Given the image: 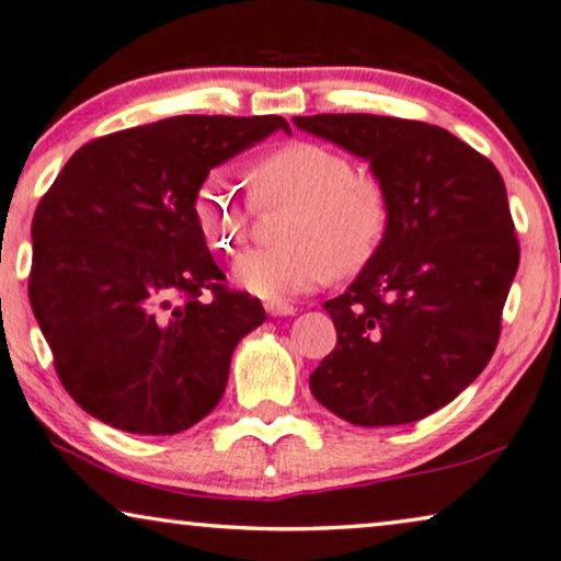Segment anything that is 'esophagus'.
<instances>
[{
	"label": "esophagus",
	"mask_w": 561,
	"mask_h": 561,
	"mask_svg": "<svg viewBox=\"0 0 561 561\" xmlns=\"http://www.w3.org/2000/svg\"><path fill=\"white\" fill-rule=\"evenodd\" d=\"M264 308L272 318H285V316H295L297 312L295 305L285 302V300H268V302H264Z\"/></svg>",
	"instance_id": "esophagus-1"
}]
</instances>
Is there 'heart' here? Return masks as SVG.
I'll return each instance as SVG.
<instances>
[{"mask_svg":"<svg viewBox=\"0 0 561 561\" xmlns=\"http://www.w3.org/2000/svg\"><path fill=\"white\" fill-rule=\"evenodd\" d=\"M251 199L233 184L207 176L192 199L194 222L213 251L233 256L251 236L253 205H289L276 226L282 243L243 253L236 282L249 293L282 300L339 276L362 272L390 230V194L375 171L354 169L339 148L295 140L249 167Z\"/></svg>","mask_w":561,"mask_h":561,"instance_id":"obj_1","label":"heart"}]
</instances>
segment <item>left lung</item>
I'll use <instances>...</instances> for the list:
<instances>
[{
    "label": "left lung",
    "instance_id": "obj_1",
    "mask_svg": "<svg viewBox=\"0 0 561 561\" xmlns=\"http://www.w3.org/2000/svg\"><path fill=\"white\" fill-rule=\"evenodd\" d=\"M369 161L390 194L382 249L328 300L335 348L310 392L354 425L415 423L495 354L520 245L495 163L438 125L385 115L295 117Z\"/></svg>",
    "mask_w": 561,
    "mask_h": 561
}]
</instances>
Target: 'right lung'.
Wrapping results in <instances>:
<instances>
[{
    "label": "right lung",
    "mask_w": 561,
    "mask_h": 561,
    "mask_svg": "<svg viewBox=\"0 0 561 561\" xmlns=\"http://www.w3.org/2000/svg\"><path fill=\"white\" fill-rule=\"evenodd\" d=\"M279 115H179L89 140L37 203L27 295L66 392L112 428L171 436L218 405L266 320L215 264L192 199Z\"/></svg>",
    "instance_id": "1"
}]
</instances>
